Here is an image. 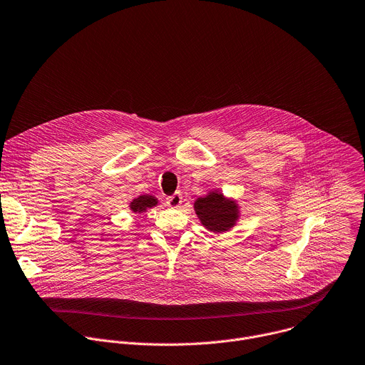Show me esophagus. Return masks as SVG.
<instances>
[{
	"instance_id": "34e87169",
	"label": "esophagus",
	"mask_w": 365,
	"mask_h": 365,
	"mask_svg": "<svg viewBox=\"0 0 365 365\" xmlns=\"http://www.w3.org/2000/svg\"><path fill=\"white\" fill-rule=\"evenodd\" d=\"M166 203L170 206V207H180V205L183 203V197L180 193H175L172 196H169L166 199Z\"/></svg>"
}]
</instances>
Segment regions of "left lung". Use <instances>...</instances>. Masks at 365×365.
<instances>
[{
    "instance_id": "1",
    "label": "left lung",
    "mask_w": 365,
    "mask_h": 365,
    "mask_svg": "<svg viewBox=\"0 0 365 365\" xmlns=\"http://www.w3.org/2000/svg\"><path fill=\"white\" fill-rule=\"evenodd\" d=\"M195 212L202 225L215 233L229 230L239 217L237 205L216 190L199 197L195 202Z\"/></svg>"
}]
</instances>
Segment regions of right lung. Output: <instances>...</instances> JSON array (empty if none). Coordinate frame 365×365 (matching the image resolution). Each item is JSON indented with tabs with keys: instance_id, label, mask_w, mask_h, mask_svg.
<instances>
[{
	"instance_id": "1",
	"label": "right lung",
	"mask_w": 365,
	"mask_h": 365,
	"mask_svg": "<svg viewBox=\"0 0 365 365\" xmlns=\"http://www.w3.org/2000/svg\"><path fill=\"white\" fill-rule=\"evenodd\" d=\"M156 205H158V199L155 196L143 195L130 202V210H133L135 213H142V212H146V209L153 207Z\"/></svg>"
}]
</instances>
